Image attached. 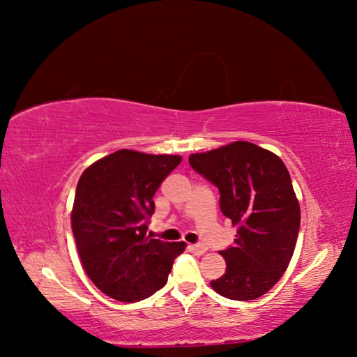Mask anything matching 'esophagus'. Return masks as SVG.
Returning a JSON list of instances; mask_svg holds the SVG:
<instances>
[{
	"mask_svg": "<svg viewBox=\"0 0 357 357\" xmlns=\"http://www.w3.org/2000/svg\"><path fill=\"white\" fill-rule=\"evenodd\" d=\"M189 248H190V252L195 255H204V253H206V250H208L205 245H200V243H197V245H189Z\"/></svg>",
	"mask_w": 357,
	"mask_h": 357,
	"instance_id": "34e87169",
	"label": "esophagus"
}]
</instances>
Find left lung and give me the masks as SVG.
I'll use <instances>...</instances> for the list:
<instances>
[{"label": "left lung", "mask_w": 357, "mask_h": 357, "mask_svg": "<svg viewBox=\"0 0 357 357\" xmlns=\"http://www.w3.org/2000/svg\"><path fill=\"white\" fill-rule=\"evenodd\" d=\"M197 173L220 189L222 215L237 227L234 247L221 252L226 273L211 280L221 296L255 300L289 268L300 231V204L285 163L253 142L236 141L190 153Z\"/></svg>", "instance_id": "8db88e82"}]
</instances>
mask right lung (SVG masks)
<instances>
[{
  "instance_id": "1",
  "label": "right lung",
  "mask_w": 357,
  "mask_h": 357,
  "mask_svg": "<svg viewBox=\"0 0 357 357\" xmlns=\"http://www.w3.org/2000/svg\"><path fill=\"white\" fill-rule=\"evenodd\" d=\"M181 155L121 149L84 169L72 208V231L84 273L116 301L135 303L167 284L185 242L147 234L152 197L181 163Z\"/></svg>"
}]
</instances>
